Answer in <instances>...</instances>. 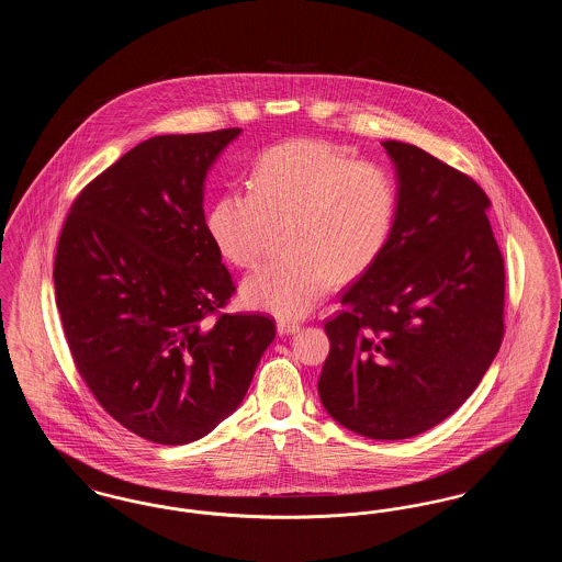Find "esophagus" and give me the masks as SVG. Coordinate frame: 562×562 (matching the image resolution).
<instances>
[{"mask_svg": "<svg viewBox=\"0 0 562 562\" xmlns=\"http://www.w3.org/2000/svg\"><path fill=\"white\" fill-rule=\"evenodd\" d=\"M299 328H301L299 322L278 321V333H280V335H293Z\"/></svg>", "mask_w": 562, "mask_h": 562, "instance_id": "1", "label": "esophagus"}]
</instances>
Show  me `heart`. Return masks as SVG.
<instances>
[{"mask_svg":"<svg viewBox=\"0 0 562 562\" xmlns=\"http://www.w3.org/2000/svg\"><path fill=\"white\" fill-rule=\"evenodd\" d=\"M398 213L394 175L326 140L296 138L266 151L252 168L250 191L232 189L214 202L209 232L221 255L255 268L271 227L289 252L248 276L241 296L280 318L316 307L330 282H349L373 268L392 238Z\"/></svg>","mask_w":562,"mask_h":562,"instance_id":"1","label":"heart"}]
</instances>
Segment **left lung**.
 Returning <instances> with one entry per match:
<instances>
[{
	"label": "left lung",
	"instance_id": "1",
	"mask_svg": "<svg viewBox=\"0 0 562 562\" xmlns=\"http://www.w3.org/2000/svg\"><path fill=\"white\" fill-rule=\"evenodd\" d=\"M381 145L396 166V225L324 324L318 394L344 428L404 440L479 387L504 339L506 271L479 183L415 145Z\"/></svg>",
	"mask_w": 562,
	"mask_h": 562
}]
</instances>
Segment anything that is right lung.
Returning <instances> with one entry per match:
<instances>
[{
  "instance_id": "obj_1",
  "label": "right lung",
  "mask_w": 562,
  "mask_h": 562,
  "mask_svg": "<svg viewBox=\"0 0 562 562\" xmlns=\"http://www.w3.org/2000/svg\"><path fill=\"white\" fill-rule=\"evenodd\" d=\"M164 134L81 189L54 291L83 383L136 436L188 445L244 401L276 337L261 314H221L236 291L206 218L204 181L240 134Z\"/></svg>"
}]
</instances>
